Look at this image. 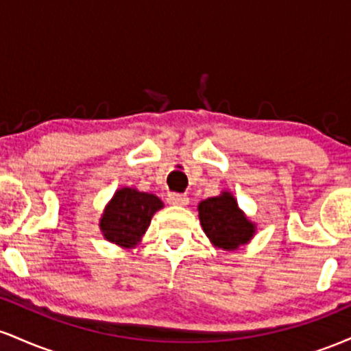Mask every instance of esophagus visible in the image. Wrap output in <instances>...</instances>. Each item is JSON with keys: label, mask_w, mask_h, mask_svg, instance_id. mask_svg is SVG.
Masks as SVG:
<instances>
[{"label": "esophagus", "mask_w": 351, "mask_h": 351, "mask_svg": "<svg viewBox=\"0 0 351 351\" xmlns=\"http://www.w3.org/2000/svg\"><path fill=\"white\" fill-rule=\"evenodd\" d=\"M167 201L170 204H175V206H184V204H188V196L178 195V193H170Z\"/></svg>", "instance_id": "obj_1"}]
</instances>
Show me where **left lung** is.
Segmentation results:
<instances>
[{
	"label": "left lung",
	"instance_id": "8db88e82",
	"mask_svg": "<svg viewBox=\"0 0 351 351\" xmlns=\"http://www.w3.org/2000/svg\"><path fill=\"white\" fill-rule=\"evenodd\" d=\"M198 211L203 231L217 247L234 251L254 234V224L237 208L231 193L201 201Z\"/></svg>",
	"mask_w": 351,
	"mask_h": 351
}]
</instances>
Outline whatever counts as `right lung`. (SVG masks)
<instances>
[{
  "instance_id": "add662e5",
  "label": "right lung",
  "mask_w": 351,
  "mask_h": 351,
  "mask_svg": "<svg viewBox=\"0 0 351 351\" xmlns=\"http://www.w3.org/2000/svg\"><path fill=\"white\" fill-rule=\"evenodd\" d=\"M160 208H163V203L158 196L122 188L106 208L100 219V229L107 241L128 247L138 243L150 226L152 216Z\"/></svg>"
}]
</instances>
